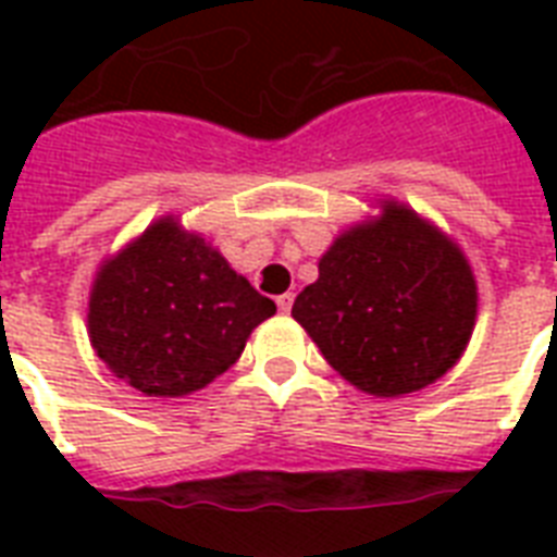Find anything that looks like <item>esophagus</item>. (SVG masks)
<instances>
[{"instance_id":"obj_1","label":"esophagus","mask_w":557,"mask_h":557,"mask_svg":"<svg viewBox=\"0 0 557 557\" xmlns=\"http://www.w3.org/2000/svg\"><path fill=\"white\" fill-rule=\"evenodd\" d=\"M292 304H295V295H292V292H286V295H280L277 297V309L283 314H288L292 312Z\"/></svg>"}]
</instances>
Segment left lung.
Masks as SVG:
<instances>
[{"label": "left lung", "instance_id": "obj_1", "mask_svg": "<svg viewBox=\"0 0 557 557\" xmlns=\"http://www.w3.org/2000/svg\"><path fill=\"white\" fill-rule=\"evenodd\" d=\"M318 271L292 318L349 384L401 396L457 364L474 330V277L413 210L387 201L379 222L341 234Z\"/></svg>", "mask_w": 557, "mask_h": 557}]
</instances>
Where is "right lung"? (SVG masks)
<instances>
[{"label": "right lung", "instance_id": "1", "mask_svg": "<svg viewBox=\"0 0 557 557\" xmlns=\"http://www.w3.org/2000/svg\"><path fill=\"white\" fill-rule=\"evenodd\" d=\"M274 312L201 236L161 219L100 269L89 335L117 379L147 396H185L236 364Z\"/></svg>", "mask_w": 557, "mask_h": 557}]
</instances>
